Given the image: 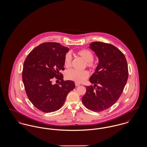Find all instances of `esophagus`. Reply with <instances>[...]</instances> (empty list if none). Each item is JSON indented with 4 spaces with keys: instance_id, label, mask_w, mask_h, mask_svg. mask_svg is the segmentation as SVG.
Returning a JSON list of instances; mask_svg holds the SVG:
<instances>
[{
    "instance_id": "1",
    "label": "esophagus",
    "mask_w": 147,
    "mask_h": 147,
    "mask_svg": "<svg viewBox=\"0 0 147 147\" xmlns=\"http://www.w3.org/2000/svg\"><path fill=\"white\" fill-rule=\"evenodd\" d=\"M75 84H76V86H79L80 85V84L79 83H78V82H76V83H75Z\"/></svg>"
}]
</instances>
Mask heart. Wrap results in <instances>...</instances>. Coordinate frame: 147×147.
Instances as JSON below:
<instances>
[{
	"mask_svg": "<svg viewBox=\"0 0 147 147\" xmlns=\"http://www.w3.org/2000/svg\"><path fill=\"white\" fill-rule=\"evenodd\" d=\"M77 55L83 59L87 63V65L90 68L95 69L97 67V64L93 61V54L87 49L79 50L77 52ZM71 56L70 53L66 54L64 57V65L65 67L69 68L71 65ZM90 73L88 70H77L74 69L68 70L65 73L67 79L75 81L76 82H83L89 77Z\"/></svg>",
	"mask_w": 147,
	"mask_h": 147,
	"instance_id": "heart-1",
	"label": "heart"
}]
</instances>
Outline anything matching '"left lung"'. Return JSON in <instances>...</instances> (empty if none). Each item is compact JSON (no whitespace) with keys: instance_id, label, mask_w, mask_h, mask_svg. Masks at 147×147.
Masks as SVG:
<instances>
[{"instance_id":"obj_1","label":"left lung","mask_w":147,"mask_h":147,"mask_svg":"<svg viewBox=\"0 0 147 147\" xmlns=\"http://www.w3.org/2000/svg\"><path fill=\"white\" fill-rule=\"evenodd\" d=\"M90 48L98 57V64L90 78L94 86L87 87L82 101L88 110L100 112L120 97L128 78V67L123 53L113 45L97 41L90 43Z\"/></svg>"}]
</instances>
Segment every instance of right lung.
<instances>
[{
	"label": "right lung",
	"instance_id": "right-lung-1",
	"mask_svg": "<svg viewBox=\"0 0 147 147\" xmlns=\"http://www.w3.org/2000/svg\"><path fill=\"white\" fill-rule=\"evenodd\" d=\"M69 50L59 43H42L30 52L24 62L22 80L26 94L34 106L42 112L60 109L76 87L73 81H64L60 73L64 70V57ZM54 77L61 80L59 85L52 84Z\"/></svg>",
	"mask_w": 147,
	"mask_h": 147
}]
</instances>
